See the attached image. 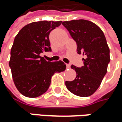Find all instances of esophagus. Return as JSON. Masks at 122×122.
I'll return each mask as SVG.
<instances>
[{"label":"esophagus","mask_w":122,"mask_h":122,"mask_svg":"<svg viewBox=\"0 0 122 122\" xmlns=\"http://www.w3.org/2000/svg\"><path fill=\"white\" fill-rule=\"evenodd\" d=\"M66 68H70V64H66Z\"/></svg>","instance_id":"esophagus-1"}]
</instances>
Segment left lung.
I'll list each match as a JSON object with an SVG mask.
<instances>
[{
	"label": "left lung",
	"mask_w": 122,
	"mask_h": 122,
	"mask_svg": "<svg viewBox=\"0 0 122 122\" xmlns=\"http://www.w3.org/2000/svg\"><path fill=\"white\" fill-rule=\"evenodd\" d=\"M62 24L76 42L77 53L85 56L83 66H71L76 76L73 81H66L65 85L77 96H90L101 85L110 62V50L106 37L98 26L90 21L71 20Z\"/></svg>",
	"instance_id": "8db88e82"
}]
</instances>
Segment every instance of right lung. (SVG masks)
Returning a JSON list of instances; mask_svg holds the SVG:
<instances>
[{
	"mask_svg": "<svg viewBox=\"0 0 122 122\" xmlns=\"http://www.w3.org/2000/svg\"><path fill=\"white\" fill-rule=\"evenodd\" d=\"M61 21H40L28 24L15 37L11 50L9 66L17 90L28 98H36L45 93L56 72L66 69L61 61H47L40 56L51 51L49 34L61 24Z\"/></svg>",
	"mask_w": 122,
	"mask_h": 122,
	"instance_id": "1",
	"label": "right lung"
}]
</instances>
